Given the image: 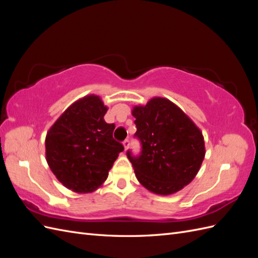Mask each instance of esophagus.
Returning <instances> with one entry per match:
<instances>
[{
  "instance_id": "esophagus-1",
  "label": "esophagus",
  "mask_w": 258,
  "mask_h": 258,
  "mask_svg": "<svg viewBox=\"0 0 258 258\" xmlns=\"http://www.w3.org/2000/svg\"><path fill=\"white\" fill-rule=\"evenodd\" d=\"M123 147H124V151H127L128 150V147H129V145H130V141H129V140L128 139H126V140H124V141H123Z\"/></svg>"
}]
</instances>
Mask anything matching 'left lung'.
<instances>
[{
  "instance_id": "1",
  "label": "left lung",
  "mask_w": 258,
  "mask_h": 258,
  "mask_svg": "<svg viewBox=\"0 0 258 258\" xmlns=\"http://www.w3.org/2000/svg\"><path fill=\"white\" fill-rule=\"evenodd\" d=\"M140 155L127 151L136 176L145 188L171 195L196 176L206 150L202 132L181 108L165 98H153L132 110Z\"/></svg>"
}]
</instances>
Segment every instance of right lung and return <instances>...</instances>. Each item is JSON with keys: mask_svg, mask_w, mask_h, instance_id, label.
I'll return each mask as SVG.
<instances>
[{"mask_svg": "<svg viewBox=\"0 0 258 258\" xmlns=\"http://www.w3.org/2000/svg\"><path fill=\"white\" fill-rule=\"evenodd\" d=\"M107 107L98 96L76 101L46 136V159L59 181L76 192H91L107 178L123 145L113 138Z\"/></svg>", "mask_w": 258, "mask_h": 258, "instance_id": "add662e5", "label": "right lung"}]
</instances>
